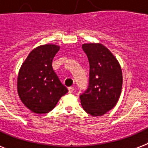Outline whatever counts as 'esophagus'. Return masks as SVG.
Here are the masks:
<instances>
[{
	"label": "esophagus",
	"mask_w": 148,
	"mask_h": 148,
	"mask_svg": "<svg viewBox=\"0 0 148 148\" xmlns=\"http://www.w3.org/2000/svg\"><path fill=\"white\" fill-rule=\"evenodd\" d=\"M74 90V87H70V88H68V92H69L70 94L73 92Z\"/></svg>",
	"instance_id": "34e87169"
}]
</instances>
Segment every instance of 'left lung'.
I'll return each mask as SVG.
<instances>
[{
	"mask_svg": "<svg viewBox=\"0 0 148 148\" xmlns=\"http://www.w3.org/2000/svg\"><path fill=\"white\" fill-rule=\"evenodd\" d=\"M82 49L90 64L89 86L80 96L84 110L93 117L105 114L117 104L121 94V65L109 49L101 43H86Z\"/></svg>",
	"mask_w": 148,
	"mask_h": 148,
	"instance_id": "1",
	"label": "left lung"
}]
</instances>
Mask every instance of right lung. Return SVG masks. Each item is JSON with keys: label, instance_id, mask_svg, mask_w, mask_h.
<instances>
[{"label": "right lung", "instance_id": "1", "mask_svg": "<svg viewBox=\"0 0 148 148\" xmlns=\"http://www.w3.org/2000/svg\"><path fill=\"white\" fill-rule=\"evenodd\" d=\"M60 46L46 44L30 52L17 75V88L21 101L32 112H50L68 91L52 68V60Z\"/></svg>", "mask_w": 148, "mask_h": 148}]
</instances>
